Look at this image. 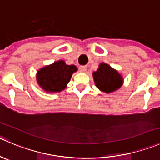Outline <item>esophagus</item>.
I'll return each instance as SVG.
<instances>
[{"mask_svg": "<svg viewBox=\"0 0 160 160\" xmlns=\"http://www.w3.org/2000/svg\"><path fill=\"white\" fill-rule=\"evenodd\" d=\"M79 70H80V72H85V71L87 70V66H80V67H79Z\"/></svg>", "mask_w": 160, "mask_h": 160, "instance_id": "esophagus-1", "label": "esophagus"}]
</instances>
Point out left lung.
Returning a JSON list of instances; mask_svg holds the SVG:
<instances>
[{
  "mask_svg": "<svg viewBox=\"0 0 160 160\" xmlns=\"http://www.w3.org/2000/svg\"><path fill=\"white\" fill-rule=\"evenodd\" d=\"M93 77L96 87L105 93L115 91L123 84L121 76L105 63L99 66L98 69L93 73Z\"/></svg>",
  "mask_w": 160,
  "mask_h": 160,
  "instance_id": "left-lung-1",
  "label": "left lung"
}]
</instances>
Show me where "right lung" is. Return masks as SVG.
<instances>
[{
	"label": "right lung",
	"mask_w": 160,
	"mask_h": 160,
	"mask_svg": "<svg viewBox=\"0 0 160 160\" xmlns=\"http://www.w3.org/2000/svg\"><path fill=\"white\" fill-rule=\"evenodd\" d=\"M77 70L75 66H68L61 60L40 69L37 72V80L44 91L58 92L66 88L72 73Z\"/></svg>",
	"instance_id": "right-lung-1"
}]
</instances>
